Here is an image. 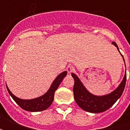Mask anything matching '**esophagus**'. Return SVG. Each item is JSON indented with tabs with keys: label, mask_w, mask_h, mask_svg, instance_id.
Returning a JSON list of instances; mask_svg holds the SVG:
<instances>
[{
	"label": "esophagus",
	"mask_w": 130,
	"mask_h": 130,
	"mask_svg": "<svg viewBox=\"0 0 130 130\" xmlns=\"http://www.w3.org/2000/svg\"><path fill=\"white\" fill-rule=\"evenodd\" d=\"M67 72H68V73H71L74 71V68H73L72 66H71V65H69V66L67 67Z\"/></svg>",
	"instance_id": "esophagus-1"
}]
</instances>
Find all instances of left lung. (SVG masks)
Here are the masks:
<instances>
[{
	"label": "left lung",
	"instance_id": "obj_1",
	"mask_svg": "<svg viewBox=\"0 0 130 130\" xmlns=\"http://www.w3.org/2000/svg\"><path fill=\"white\" fill-rule=\"evenodd\" d=\"M113 45L117 47V50L120 53L118 46L115 42H112ZM122 57H123L121 55ZM124 61V59H123ZM71 76L74 79L73 94L74 99L81 109L90 113H98L104 112L112 107L115 102L121 97L125 86L126 82V70L123 79L119 86L115 90L108 94L104 96H96L87 90L80 79L74 73H71Z\"/></svg>",
	"mask_w": 130,
	"mask_h": 130
}]
</instances>
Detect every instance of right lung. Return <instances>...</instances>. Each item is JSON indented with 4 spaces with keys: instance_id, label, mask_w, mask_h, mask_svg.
<instances>
[{
    "instance_id": "right-lung-1",
    "label": "right lung",
    "mask_w": 130,
    "mask_h": 130,
    "mask_svg": "<svg viewBox=\"0 0 130 130\" xmlns=\"http://www.w3.org/2000/svg\"><path fill=\"white\" fill-rule=\"evenodd\" d=\"M67 71H65L60 73L57 76L54 82L48 90L44 94L41 96L38 97L34 99H29V100H24L17 98L11 92L9 89L8 86H7V89L8 92L13 99L15 101V103L19 105V107L27 111H31V112H37V111H42L48 109L51 105L54 100V95L55 92L57 89V88L60 85V84L63 79V78L67 75Z\"/></svg>"
}]
</instances>
